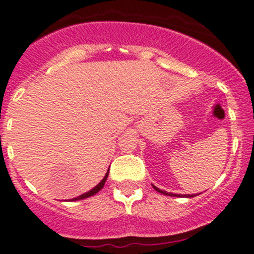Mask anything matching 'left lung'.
<instances>
[{"instance_id":"1","label":"left lung","mask_w":254,"mask_h":254,"mask_svg":"<svg viewBox=\"0 0 254 254\" xmlns=\"http://www.w3.org/2000/svg\"><path fill=\"white\" fill-rule=\"evenodd\" d=\"M153 188L156 189V190L158 191V193H162V194H165V195H170V196H181L179 195V194H173V193H167V191H165V190H161L160 188H157V187H155V186H152ZM187 198H191V196H194V195H189V194H187Z\"/></svg>"}]
</instances>
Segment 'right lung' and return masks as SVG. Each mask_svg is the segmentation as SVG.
<instances>
[{
    "label": "right lung",
    "mask_w": 254,
    "mask_h": 254,
    "mask_svg": "<svg viewBox=\"0 0 254 254\" xmlns=\"http://www.w3.org/2000/svg\"><path fill=\"white\" fill-rule=\"evenodd\" d=\"M108 175H109V170H108V172L106 173V176H104V178L102 179L101 182H99L98 184H97L96 187H94L93 189H91V190L89 191H87V193H84V194H82V195H79V196H77V198H73V199H71L70 201H76V200H82V199H86V198H89V196H92V195H94V194H97L98 193L99 190H101L102 188H103L104 187V183H106V181H107V178H108Z\"/></svg>",
    "instance_id": "1"
}]
</instances>
